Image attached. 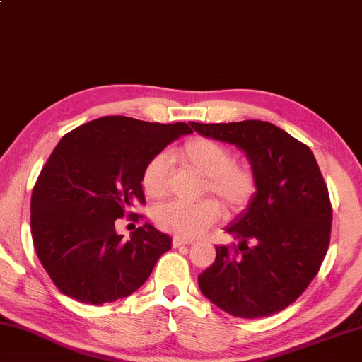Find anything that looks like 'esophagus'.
<instances>
[{"label": "esophagus", "instance_id": "34e87169", "mask_svg": "<svg viewBox=\"0 0 362 362\" xmlns=\"http://www.w3.org/2000/svg\"><path fill=\"white\" fill-rule=\"evenodd\" d=\"M187 244H192L191 239H187V238H180V236H175V238H173V247L187 246Z\"/></svg>", "mask_w": 362, "mask_h": 362}]
</instances>
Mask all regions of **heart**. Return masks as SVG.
<instances>
[{
    "mask_svg": "<svg viewBox=\"0 0 362 362\" xmlns=\"http://www.w3.org/2000/svg\"><path fill=\"white\" fill-rule=\"evenodd\" d=\"M171 158L182 162L205 176L204 191L218 197L230 212H241L252 202L257 191V180L247 165L236 163L235 155L223 144L207 137L186 142ZM170 158L158 153L150 158L142 170V187L150 199L163 197L168 191ZM221 215L220 204L214 199L199 202L171 200L155 210L153 218L163 231L180 238H196L212 226Z\"/></svg>",
    "mask_w": 362,
    "mask_h": 362,
    "instance_id": "obj_1",
    "label": "heart"
}]
</instances>
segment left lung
<instances>
[{
	"label": "left lung",
	"mask_w": 362,
	"mask_h": 362,
	"mask_svg": "<svg viewBox=\"0 0 362 362\" xmlns=\"http://www.w3.org/2000/svg\"><path fill=\"white\" fill-rule=\"evenodd\" d=\"M191 126L241 148L257 180L252 202L225 230L239 244L216 246L200 291L243 319L280 313L309 286L330 243L332 204L314 153L267 121Z\"/></svg>",
	"instance_id": "left-lung-1"
}]
</instances>
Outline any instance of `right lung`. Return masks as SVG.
<instances>
[{
  "label": "right lung",
  "instance_id": "obj_1",
  "mask_svg": "<svg viewBox=\"0 0 362 362\" xmlns=\"http://www.w3.org/2000/svg\"><path fill=\"white\" fill-rule=\"evenodd\" d=\"M191 132L186 123L103 116L63 136L30 202L33 247L61 293L98 305L129 296L146 283L160 255L171 249V238L146 223L124 241L115 220H139L132 209L146 204L144 166Z\"/></svg>",
  "mask_w": 362,
  "mask_h": 362
}]
</instances>
